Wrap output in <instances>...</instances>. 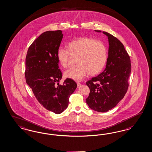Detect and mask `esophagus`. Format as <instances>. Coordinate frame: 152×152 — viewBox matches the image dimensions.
<instances>
[{
  "label": "esophagus",
  "mask_w": 152,
  "mask_h": 152,
  "mask_svg": "<svg viewBox=\"0 0 152 152\" xmlns=\"http://www.w3.org/2000/svg\"><path fill=\"white\" fill-rule=\"evenodd\" d=\"M77 88H79L81 84H80V83H77Z\"/></svg>",
  "instance_id": "obj_1"
}]
</instances>
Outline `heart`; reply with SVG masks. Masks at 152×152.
<instances>
[{"label": "heart", "mask_w": 152, "mask_h": 152, "mask_svg": "<svg viewBox=\"0 0 152 152\" xmlns=\"http://www.w3.org/2000/svg\"><path fill=\"white\" fill-rule=\"evenodd\" d=\"M67 50L59 48L58 61L63 68H67L71 56L76 57L77 65L64 72L68 79L80 81L89 73L93 76L104 68L108 60V50L103 42L87 37H79L69 42Z\"/></svg>", "instance_id": "b5f03b06"}]
</instances>
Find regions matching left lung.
<instances>
[{"label": "left lung", "mask_w": 152, "mask_h": 152, "mask_svg": "<svg viewBox=\"0 0 152 152\" xmlns=\"http://www.w3.org/2000/svg\"><path fill=\"white\" fill-rule=\"evenodd\" d=\"M103 34L108 37L110 45L106 67L86 83L90 91L86 103L91 109L99 112L112 109L124 98L131 72L130 58L122 43L110 34Z\"/></svg>", "instance_id": "1"}]
</instances>
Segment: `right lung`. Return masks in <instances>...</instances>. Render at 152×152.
I'll return each instance as SVG.
<instances>
[{
	"instance_id": "1",
	"label": "right lung",
	"mask_w": 152,
	"mask_h": 152,
	"mask_svg": "<svg viewBox=\"0 0 152 152\" xmlns=\"http://www.w3.org/2000/svg\"><path fill=\"white\" fill-rule=\"evenodd\" d=\"M61 30L44 32L28 48L25 75L37 99L47 110L60 114L68 107L69 98L77 88L72 79L60 85L62 73L57 52L63 38Z\"/></svg>"
}]
</instances>
